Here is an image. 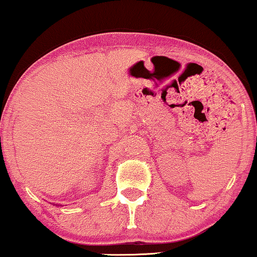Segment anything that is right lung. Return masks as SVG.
<instances>
[{"instance_id":"obj_1","label":"right lung","mask_w":257,"mask_h":257,"mask_svg":"<svg viewBox=\"0 0 257 257\" xmlns=\"http://www.w3.org/2000/svg\"><path fill=\"white\" fill-rule=\"evenodd\" d=\"M54 205H55V203H54Z\"/></svg>"}]
</instances>
